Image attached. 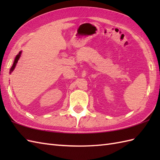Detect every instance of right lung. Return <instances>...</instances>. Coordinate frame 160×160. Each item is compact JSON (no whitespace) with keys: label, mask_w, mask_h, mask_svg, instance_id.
I'll return each instance as SVG.
<instances>
[{"label":"right lung","mask_w":160,"mask_h":160,"mask_svg":"<svg viewBox=\"0 0 160 160\" xmlns=\"http://www.w3.org/2000/svg\"><path fill=\"white\" fill-rule=\"evenodd\" d=\"M20 53H21V52H20L18 53V55H17V56H16V58H15V60H14V62H13V66L12 67L11 69H10V73L12 72V71L13 70V69H14L15 66L16 65V63H17V62H18V60L19 58H20Z\"/></svg>","instance_id":"right-lung-1"}]
</instances>
